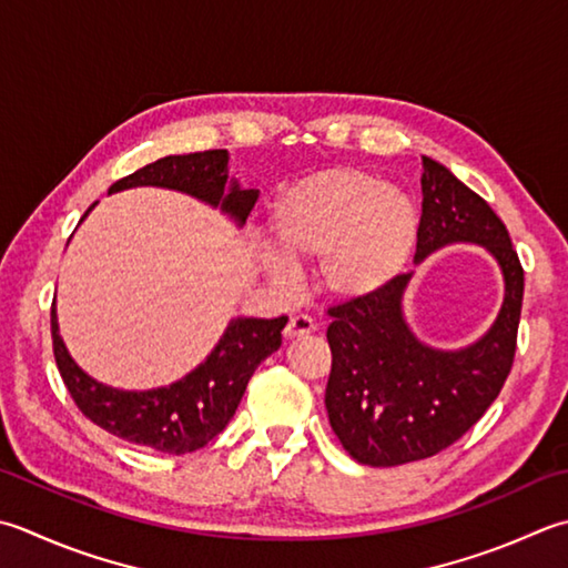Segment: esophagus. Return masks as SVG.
<instances>
[{
	"instance_id": "esophagus-1",
	"label": "esophagus",
	"mask_w": 568,
	"mask_h": 568,
	"mask_svg": "<svg viewBox=\"0 0 568 568\" xmlns=\"http://www.w3.org/2000/svg\"><path fill=\"white\" fill-rule=\"evenodd\" d=\"M313 332H315L313 317H307V315H293L291 322H287V327H285V337H287V339L307 337V335H313Z\"/></svg>"
}]
</instances>
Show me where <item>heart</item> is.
<instances>
[{
  "instance_id": "1",
  "label": "heart",
  "mask_w": 568,
  "mask_h": 568,
  "mask_svg": "<svg viewBox=\"0 0 568 568\" xmlns=\"http://www.w3.org/2000/svg\"><path fill=\"white\" fill-rule=\"evenodd\" d=\"M416 209L392 184L362 170H329L291 189L273 211L277 253L295 263L320 261L322 291L339 300L379 293L416 241ZM275 283L283 268L268 265Z\"/></svg>"
}]
</instances>
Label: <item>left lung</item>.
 I'll return each instance as SVG.
<instances>
[{
	"label": "left lung",
	"mask_w": 568,
	"mask_h": 568,
	"mask_svg": "<svg viewBox=\"0 0 568 568\" xmlns=\"http://www.w3.org/2000/svg\"><path fill=\"white\" fill-rule=\"evenodd\" d=\"M420 189L416 263L448 243H480L503 268L505 303L493 329L460 352L426 347L408 329L402 297L410 273L327 307L329 426L372 468L433 458L463 438L503 392L517 349L525 271L503 219L436 160L424 158Z\"/></svg>",
	"instance_id": "1"
}]
</instances>
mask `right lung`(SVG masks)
I'll return each instance as SVG.
<instances>
[{
  "mask_svg": "<svg viewBox=\"0 0 568 568\" xmlns=\"http://www.w3.org/2000/svg\"><path fill=\"white\" fill-rule=\"evenodd\" d=\"M226 182L229 152L206 150L194 154H170V158L144 164L142 170L118 180L108 194L130 186H166L202 199L211 206L221 204V209L239 224H246L258 192L239 189L236 182L224 192ZM285 322V315L275 320H233L204 364H199L192 374H186L176 384L152 388V392H120V388L98 384L78 369V364L63 347L53 307L51 339L61 379L88 420L122 440L138 443V446L184 455L204 448L211 438L226 428L253 372L281 347Z\"/></svg>",
  "mask_w": 568,
  "mask_h": 568,
  "instance_id": "add662e5",
  "label": "right lung"
}]
</instances>
